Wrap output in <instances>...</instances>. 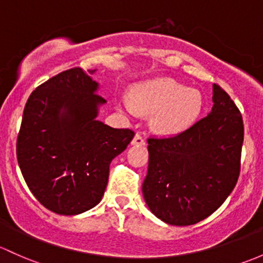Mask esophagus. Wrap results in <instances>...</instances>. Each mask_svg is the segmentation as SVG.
Segmentation results:
<instances>
[{
	"mask_svg": "<svg viewBox=\"0 0 263 263\" xmlns=\"http://www.w3.org/2000/svg\"><path fill=\"white\" fill-rule=\"evenodd\" d=\"M131 143H132V145H135V146H143L146 143V141L142 137V135L136 134V135H135L134 139H132Z\"/></svg>",
	"mask_w": 263,
	"mask_h": 263,
	"instance_id": "34e87169",
	"label": "esophagus"
}]
</instances>
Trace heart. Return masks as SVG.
I'll return each instance as SVG.
<instances>
[{"label":"heart","mask_w":263,"mask_h":263,"mask_svg":"<svg viewBox=\"0 0 263 263\" xmlns=\"http://www.w3.org/2000/svg\"><path fill=\"white\" fill-rule=\"evenodd\" d=\"M123 108L134 115L136 108L145 115H153V126L159 134L179 135L198 121L203 109V96L195 88L161 77L135 85L132 101L124 99Z\"/></svg>","instance_id":"obj_1"}]
</instances>
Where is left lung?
I'll list each match as a JSON object with an SVG mask.
<instances>
[{"instance_id":"left-lung-1","label":"left lung","mask_w":263,"mask_h":263,"mask_svg":"<svg viewBox=\"0 0 263 263\" xmlns=\"http://www.w3.org/2000/svg\"><path fill=\"white\" fill-rule=\"evenodd\" d=\"M206 117L181 134L148 142L142 194L150 211L171 226H192L214 213L236 186L241 170L242 115L213 84Z\"/></svg>"}]
</instances>
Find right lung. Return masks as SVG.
<instances>
[{"mask_svg": "<svg viewBox=\"0 0 263 263\" xmlns=\"http://www.w3.org/2000/svg\"><path fill=\"white\" fill-rule=\"evenodd\" d=\"M98 88L83 69L71 68L39 85L25 106L16 143L18 166L34 197L57 214L77 215L96 206L110 161L135 136L132 129L97 120L107 102Z\"/></svg>", "mask_w": 263, "mask_h": 263, "instance_id": "obj_1", "label": "right lung"}]
</instances>
